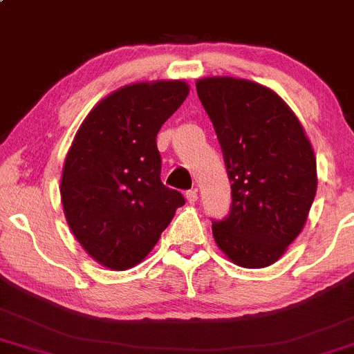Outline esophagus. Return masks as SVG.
I'll use <instances>...</instances> for the list:
<instances>
[{
    "mask_svg": "<svg viewBox=\"0 0 354 354\" xmlns=\"http://www.w3.org/2000/svg\"><path fill=\"white\" fill-rule=\"evenodd\" d=\"M185 198H187V201L191 204L198 203V189H191V191L185 192Z\"/></svg>",
    "mask_w": 354,
    "mask_h": 354,
    "instance_id": "34e87169",
    "label": "esophagus"
}]
</instances>
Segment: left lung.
I'll return each instance as SVG.
<instances>
[{
    "instance_id": "1",
    "label": "left lung",
    "mask_w": 354,
    "mask_h": 354,
    "mask_svg": "<svg viewBox=\"0 0 354 354\" xmlns=\"http://www.w3.org/2000/svg\"><path fill=\"white\" fill-rule=\"evenodd\" d=\"M232 182V209L214 221L216 245L233 264L268 268L307 223L317 192L315 153L274 90L233 76L196 82Z\"/></svg>"
}]
</instances>
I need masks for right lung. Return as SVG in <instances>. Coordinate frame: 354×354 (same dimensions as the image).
I'll return each mask as SVG.
<instances>
[{
    "label": "right lung",
    "instance_id": "obj_1",
    "mask_svg": "<svg viewBox=\"0 0 354 354\" xmlns=\"http://www.w3.org/2000/svg\"><path fill=\"white\" fill-rule=\"evenodd\" d=\"M187 95L184 80L131 83L102 98L76 131L61 203L69 230L104 268L140 264L185 203L160 180L156 134Z\"/></svg>",
    "mask_w": 354,
    "mask_h": 354
}]
</instances>
